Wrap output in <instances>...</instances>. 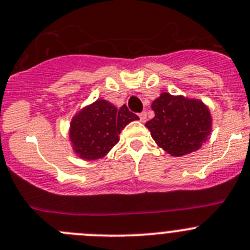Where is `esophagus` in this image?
<instances>
[{
  "mask_svg": "<svg viewBox=\"0 0 250 250\" xmlns=\"http://www.w3.org/2000/svg\"><path fill=\"white\" fill-rule=\"evenodd\" d=\"M139 118H141V122H146V112H142V113H139Z\"/></svg>",
  "mask_w": 250,
  "mask_h": 250,
  "instance_id": "obj_1",
  "label": "esophagus"
}]
</instances>
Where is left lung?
Listing matches in <instances>:
<instances>
[{"mask_svg": "<svg viewBox=\"0 0 250 250\" xmlns=\"http://www.w3.org/2000/svg\"><path fill=\"white\" fill-rule=\"evenodd\" d=\"M151 109L155 116L146 127L158 146L172 157L199 150L211 134V112L201 100L162 92Z\"/></svg>", "mask_w": 250, "mask_h": 250, "instance_id": "left-lung-1", "label": "left lung"}]
</instances>
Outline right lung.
Wrapping results in <instances>:
<instances>
[{"mask_svg": "<svg viewBox=\"0 0 250 250\" xmlns=\"http://www.w3.org/2000/svg\"><path fill=\"white\" fill-rule=\"evenodd\" d=\"M139 120L125 104L117 108L104 99L83 107L74 114L69 127V141L80 159L97 160L106 157L120 141L128 123Z\"/></svg>", "mask_w": 250, "mask_h": 250, "instance_id": "obj_1", "label": "right lung"}]
</instances>
